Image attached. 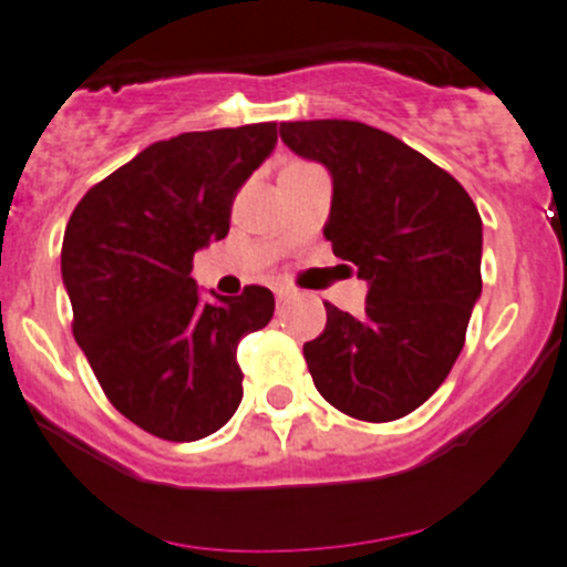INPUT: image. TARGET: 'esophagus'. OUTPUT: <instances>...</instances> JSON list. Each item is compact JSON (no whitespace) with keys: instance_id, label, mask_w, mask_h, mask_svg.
Wrapping results in <instances>:
<instances>
[{"instance_id":"obj_1","label":"esophagus","mask_w":567,"mask_h":567,"mask_svg":"<svg viewBox=\"0 0 567 567\" xmlns=\"http://www.w3.org/2000/svg\"><path fill=\"white\" fill-rule=\"evenodd\" d=\"M274 296H277V305H285V301H288L290 296H293V290H288V288H277V290H274Z\"/></svg>"}]
</instances>
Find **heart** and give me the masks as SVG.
<instances>
[{"mask_svg": "<svg viewBox=\"0 0 567 567\" xmlns=\"http://www.w3.org/2000/svg\"><path fill=\"white\" fill-rule=\"evenodd\" d=\"M290 167H293V164H290Z\"/></svg>", "mask_w": 567, "mask_h": 567, "instance_id": "obj_1", "label": "heart"}]
</instances>
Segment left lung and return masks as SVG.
<instances>
[{
	"label": "left lung",
	"instance_id": "obj_1",
	"mask_svg": "<svg viewBox=\"0 0 567 567\" xmlns=\"http://www.w3.org/2000/svg\"><path fill=\"white\" fill-rule=\"evenodd\" d=\"M282 142L331 175L323 236L368 282L362 316L326 301L305 342L316 390L342 414L392 422L453 370L480 299L483 221L453 175L398 136L357 120L279 125Z\"/></svg>",
	"mask_w": 567,
	"mask_h": 567
}]
</instances>
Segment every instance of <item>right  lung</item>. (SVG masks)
Returning a JSON list of instances; mask_svg holds the SVG:
<instances>
[{"mask_svg":"<svg viewBox=\"0 0 567 567\" xmlns=\"http://www.w3.org/2000/svg\"><path fill=\"white\" fill-rule=\"evenodd\" d=\"M277 123L188 131L95 183L65 227L62 282L73 337L114 409L167 442L219 431L244 398L238 342L274 316V293L205 301L194 251L230 230L238 188L271 156Z\"/></svg>","mask_w":567,"mask_h":567,"instance_id":"add662e5","label":"right lung"}]
</instances>
